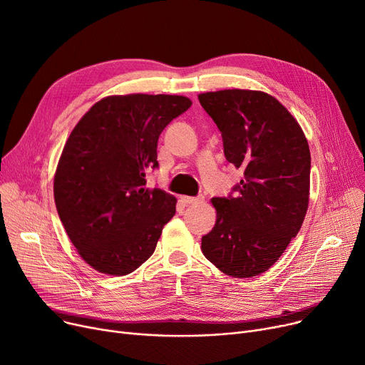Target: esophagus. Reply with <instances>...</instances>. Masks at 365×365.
I'll use <instances>...</instances> for the list:
<instances>
[{"label":"esophagus","mask_w":365,"mask_h":365,"mask_svg":"<svg viewBox=\"0 0 365 365\" xmlns=\"http://www.w3.org/2000/svg\"><path fill=\"white\" fill-rule=\"evenodd\" d=\"M182 201L185 204H197V202H202L204 197H183Z\"/></svg>","instance_id":"34e87169"}]
</instances>
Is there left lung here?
Segmentation results:
<instances>
[{"mask_svg":"<svg viewBox=\"0 0 365 365\" xmlns=\"http://www.w3.org/2000/svg\"><path fill=\"white\" fill-rule=\"evenodd\" d=\"M198 99L222 133L226 160L244 170L231 194L212 200L217 220L201 250L226 275L256 277L300 231L309 202L308 140L293 115L263 91L220 90Z\"/></svg>","mask_w":365,"mask_h":365,"instance_id":"left-lung-1","label":"left lung"}]
</instances>
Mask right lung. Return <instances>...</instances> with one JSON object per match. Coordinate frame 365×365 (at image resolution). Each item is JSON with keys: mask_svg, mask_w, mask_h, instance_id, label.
I'll use <instances>...</instances> for the list:
<instances>
[{"mask_svg": "<svg viewBox=\"0 0 365 365\" xmlns=\"http://www.w3.org/2000/svg\"><path fill=\"white\" fill-rule=\"evenodd\" d=\"M192 105L183 96H110L75 125L54 176L65 231L96 271L127 275L155 252L176 198L146 187L163 130Z\"/></svg>", "mask_w": 365, "mask_h": 365, "instance_id": "right-lung-1", "label": "right lung"}]
</instances>
